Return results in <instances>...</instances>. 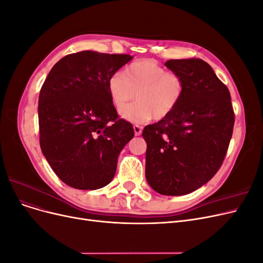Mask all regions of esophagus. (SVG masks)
<instances>
[{
    "instance_id": "obj_1",
    "label": "esophagus",
    "mask_w": 263,
    "mask_h": 263,
    "mask_svg": "<svg viewBox=\"0 0 263 263\" xmlns=\"http://www.w3.org/2000/svg\"><path fill=\"white\" fill-rule=\"evenodd\" d=\"M134 132L136 136H139V135H141L142 133V127L139 125H134Z\"/></svg>"
}]
</instances>
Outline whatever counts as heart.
<instances>
[{
	"label": "heart",
	"instance_id": "heart-1",
	"mask_svg": "<svg viewBox=\"0 0 263 263\" xmlns=\"http://www.w3.org/2000/svg\"><path fill=\"white\" fill-rule=\"evenodd\" d=\"M107 89L113 105L121 109L137 93L138 101L121 110L132 123L144 124L151 118L160 121L177 108L185 92L183 77L171 72L148 59L135 61L124 73L115 72L108 79Z\"/></svg>",
	"mask_w": 263,
	"mask_h": 263
}]
</instances>
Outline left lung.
<instances>
[{"label": "left lung", "mask_w": 263, "mask_h": 263, "mask_svg": "<svg viewBox=\"0 0 263 263\" xmlns=\"http://www.w3.org/2000/svg\"><path fill=\"white\" fill-rule=\"evenodd\" d=\"M181 74L185 92L177 108L142 132L147 142L146 179L162 195H184L219 170L232 139L235 113L230 93L201 59L165 63Z\"/></svg>", "instance_id": "left-lung-1"}]
</instances>
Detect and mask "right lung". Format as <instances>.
<instances>
[{
	"label": "right lung",
	"mask_w": 263,
	"mask_h": 263,
	"mask_svg": "<svg viewBox=\"0 0 263 263\" xmlns=\"http://www.w3.org/2000/svg\"><path fill=\"white\" fill-rule=\"evenodd\" d=\"M132 55L84 50L50 70L39 93V144L58 178L71 187L97 190L114 178L117 158L134 137L119 118L107 82Z\"/></svg>",
	"instance_id": "right-lung-1"
}]
</instances>
